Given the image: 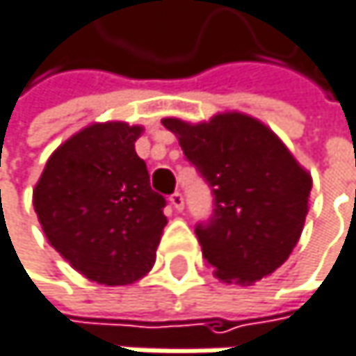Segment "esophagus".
I'll return each mask as SVG.
<instances>
[{"instance_id": "obj_1", "label": "esophagus", "mask_w": 356, "mask_h": 356, "mask_svg": "<svg viewBox=\"0 0 356 356\" xmlns=\"http://www.w3.org/2000/svg\"><path fill=\"white\" fill-rule=\"evenodd\" d=\"M168 200H170V204H172V209H175V211H184L186 200H184V194H181V192H175Z\"/></svg>"}]
</instances>
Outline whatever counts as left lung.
Returning a JSON list of instances; mask_svg holds the SVG:
<instances>
[{
  "mask_svg": "<svg viewBox=\"0 0 356 356\" xmlns=\"http://www.w3.org/2000/svg\"><path fill=\"white\" fill-rule=\"evenodd\" d=\"M162 124L213 192V215L196 236L217 277L254 284L282 267L302 234L313 184L280 137L240 112Z\"/></svg>",
  "mask_w": 356,
  "mask_h": 356,
  "instance_id": "1",
  "label": "left lung"
}]
</instances>
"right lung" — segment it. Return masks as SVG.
Here are the masks:
<instances>
[{"label": "right lung", "mask_w": 356, "mask_h": 356, "mask_svg": "<svg viewBox=\"0 0 356 356\" xmlns=\"http://www.w3.org/2000/svg\"><path fill=\"white\" fill-rule=\"evenodd\" d=\"M141 127L91 124L64 141L33 190L47 242L87 280L127 286L143 277L166 225L164 196L135 152Z\"/></svg>", "instance_id": "add662e5"}]
</instances>
